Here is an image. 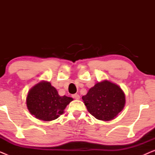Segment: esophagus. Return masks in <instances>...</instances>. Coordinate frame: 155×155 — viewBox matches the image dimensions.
Instances as JSON below:
<instances>
[{"instance_id":"1","label":"esophagus","mask_w":155,"mask_h":155,"mask_svg":"<svg viewBox=\"0 0 155 155\" xmlns=\"http://www.w3.org/2000/svg\"><path fill=\"white\" fill-rule=\"evenodd\" d=\"M72 97H73V98L75 99H80V95H79V94H73V95H72Z\"/></svg>"}]
</instances>
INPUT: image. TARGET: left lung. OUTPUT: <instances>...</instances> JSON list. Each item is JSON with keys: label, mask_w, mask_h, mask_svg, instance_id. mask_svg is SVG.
Masks as SVG:
<instances>
[{"label": "left lung", "mask_w": 155, "mask_h": 155, "mask_svg": "<svg viewBox=\"0 0 155 155\" xmlns=\"http://www.w3.org/2000/svg\"><path fill=\"white\" fill-rule=\"evenodd\" d=\"M82 99L94 117L105 121L115 118L126 104L125 94L120 87L108 80L97 82Z\"/></svg>", "instance_id": "obj_1"}]
</instances>
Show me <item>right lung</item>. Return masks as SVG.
<instances>
[{
  "instance_id": "1",
  "label": "right lung",
  "mask_w": 155,
  "mask_h": 155,
  "mask_svg": "<svg viewBox=\"0 0 155 155\" xmlns=\"http://www.w3.org/2000/svg\"><path fill=\"white\" fill-rule=\"evenodd\" d=\"M71 97L59 96L56 89L49 82L41 81L30 89L27 96V107L36 118L50 121L63 114Z\"/></svg>"
}]
</instances>
